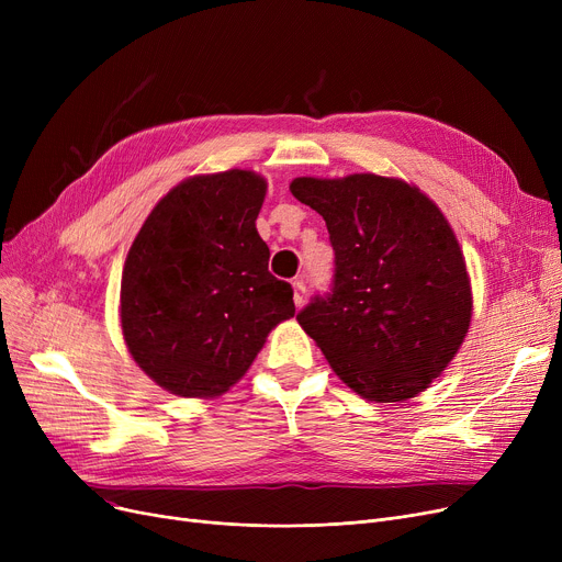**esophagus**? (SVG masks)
Returning <instances> with one entry per match:
<instances>
[{
    "mask_svg": "<svg viewBox=\"0 0 562 562\" xmlns=\"http://www.w3.org/2000/svg\"><path fill=\"white\" fill-rule=\"evenodd\" d=\"M291 284H293V303H296V307H303V305H305V296H307L305 280H303V278H296Z\"/></svg>",
    "mask_w": 562,
    "mask_h": 562,
    "instance_id": "obj_1",
    "label": "esophagus"
}]
</instances>
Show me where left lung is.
I'll list each match as a JSON object with an SVG mask.
<instances>
[{"label": "left lung", "instance_id": "obj_1", "mask_svg": "<svg viewBox=\"0 0 562 562\" xmlns=\"http://www.w3.org/2000/svg\"><path fill=\"white\" fill-rule=\"evenodd\" d=\"M291 193L328 225L330 291L296 318L350 390L375 403L417 396L469 330L471 289L456 234L415 187L371 172L299 177Z\"/></svg>", "mask_w": 562, "mask_h": 562}]
</instances>
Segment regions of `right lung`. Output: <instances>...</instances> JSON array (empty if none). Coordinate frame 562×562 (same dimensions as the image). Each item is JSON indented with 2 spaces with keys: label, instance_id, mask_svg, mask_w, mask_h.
<instances>
[{
  "label": "right lung",
  "instance_id": "obj_1",
  "mask_svg": "<svg viewBox=\"0 0 562 562\" xmlns=\"http://www.w3.org/2000/svg\"><path fill=\"white\" fill-rule=\"evenodd\" d=\"M263 195L250 170L193 177L159 200L130 248L123 335L136 364L172 394L227 392L266 335L296 314L255 227Z\"/></svg>",
  "mask_w": 562,
  "mask_h": 562
}]
</instances>
